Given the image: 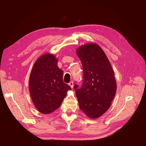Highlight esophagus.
Here are the masks:
<instances>
[{
  "label": "esophagus",
  "mask_w": 146,
  "mask_h": 146,
  "mask_svg": "<svg viewBox=\"0 0 146 146\" xmlns=\"http://www.w3.org/2000/svg\"><path fill=\"white\" fill-rule=\"evenodd\" d=\"M73 82H70V83H69V86H70V87L71 88H73Z\"/></svg>",
  "instance_id": "obj_1"
}]
</instances>
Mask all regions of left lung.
I'll return each mask as SVG.
<instances>
[{"label": "left lung", "instance_id": "obj_1", "mask_svg": "<svg viewBox=\"0 0 146 146\" xmlns=\"http://www.w3.org/2000/svg\"><path fill=\"white\" fill-rule=\"evenodd\" d=\"M83 65L81 87L74 85L79 107L90 119H97L106 112L117 91V83L111 64L100 46L87 43L76 49Z\"/></svg>", "mask_w": 146, "mask_h": 146}]
</instances>
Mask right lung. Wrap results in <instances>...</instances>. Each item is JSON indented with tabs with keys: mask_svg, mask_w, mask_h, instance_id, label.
I'll return each instance as SVG.
<instances>
[{
	"mask_svg": "<svg viewBox=\"0 0 146 146\" xmlns=\"http://www.w3.org/2000/svg\"><path fill=\"white\" fill-rule=\"evenodd\" d=\"M58 58L49 52L41 56L34 64L29 80L31 100L43 114L53 112L60 107L71 87L63 82V71L58 66Z\"/></svg>",
	"mask_w": 146,
	"mask_h": 146,
	"instance_id": "add662e5",
	"label": "right lung"
}]
</instances>
